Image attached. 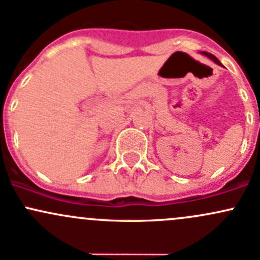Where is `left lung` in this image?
<instances>
[{
  "label": "left lung",
  "mask_w": 260,
  "mask_h": 260,
  "mask_svg": "<svg viewBox=\"0 0 260 260\" xmlns=\"http://www.w3.org/2000/svg\"><path fill=\"white\" fill-rule=\"evenodd\" d=\"M202 54H203V55H206V57H208L209 59H212V60H213L214 63H216V64H218V66H222V63H220L219 60L217 59V58L214 57L213 54H211V53H208V52H202Z\"/></svg>",
  "instance_id": "8db88e82"
}]
</instances>
